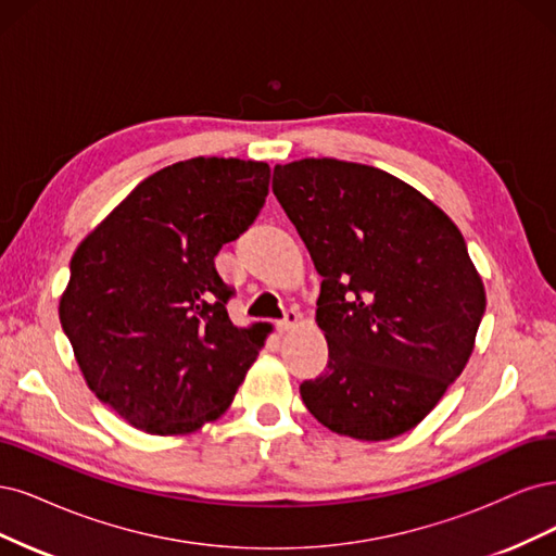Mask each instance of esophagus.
<instances>
[{
    "label": "esophagus",
    "mask_w": 556,
    "mask_h": 556,
    "mask_svg": "<svg viewBox=\"0 0 556 556\" xmlns=\"http://www.w3.org/2000/svg\"><path fill=\"white\" fill-rule=\"evenodd\" d=\"M298 324H300V314H298L295 309H289V312L283 314V318L279 320V324H277V330H279V332H289V330H293Z\"/></svg>",
    "instance_id": "esophagus-1"
}]
</instances>
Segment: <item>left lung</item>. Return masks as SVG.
Wrapping results in <instances>:
<instances>
[{"mask_svg": "<svg viewBox=\"0 0 556 556\" xmlns=\"http://www.w3.org/2000/svg\"><path fill=\"white\" fill-rule=\"evenodd\" d=\"M273 191L320 281L328 369L300 386L337 434L395 439L432 410L473 351L485 289L443 210L374 166L300 159Z\"/></svg>", "mask_w": 556, "mask_h": 556, "instance_id": "obj_1", "label": "left lung"}]
</instances>
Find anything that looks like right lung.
<instances>
[{"mask_svg": "<svg viewBox=\"0 0 556 556\" xmlns=\"http://www.w3.org/2000/svg\"><path fill=\"white\" fill-rule=\"evenodd\" d=\"M263 161L195 156L142 180L76 249L60 320L89 390L148 434L217 420L267 332L238 328L214 256L254 224Z\"/></svg>", "mask_w": 556, "mask_h": 556, "instance_id": "add662e5", "label": "right lung"}]
</instances>
